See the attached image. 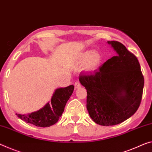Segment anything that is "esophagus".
Wrapping results in <instances>:
<instances>
[{
	"label": "esophagus",
	"instance_id": "34e87169",
	"mask_svg": "<svg viewBox=\"0 0 152 152\" xmlns=\"http://www.w3.org/2000/svg\"><path fill=\"white\" fill-rule=\"evenodd\" d=\"M74 86H75V88H79L81 87V85L79 82H76L75 84H74Z\"/></svg>",
	"mask_w": 152,
	"mask_h": 152
}]
</instances>
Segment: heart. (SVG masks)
Instances as JSON below:
<instances>
[{"label":"heart","mask_w":152,"mask_h":152,"mask_svg":"<svg viewBox=\"0 0 152 152\" xmlns=\"http://www.w3.org/2000/svg\"><path fill=\"white\" fill-rule=\"evenodd\" d=\"M103 61L102 55L98 51L87 50L80 53L74 60V64L80 67L83 66V69L87 72L97 70Z\"/></svg>","instance_id":"b5f03b06"}]
</instances>
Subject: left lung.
<instances>
[{"label": "left lung", "instance_id": "obj_1", "mask_svg": "<svg viewBox=\"0 0 152 152\" xmlns=\"http://www.w3.org/2000/svg\"><path fill=\"white\" fill-rule=\"evenodd\" d=\"M116 55L93 74H80L87 92L86 108L95 123L118 124L131 117L140 105L144 78L137 57L121 42L107 41Z\"/></svg>", "mask_w": 152, "mask_h": 152}]
</instances>
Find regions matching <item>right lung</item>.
<instances>
[{
	"instance_id": "right-lung-1",
	"label": "right lung",
	"mask_w": 152,
	"mask_h": 152,
	"mask_svg": "<svg viewBox=\"0 0 152 152\" xmlns=\"http://www.w3.org/2000/svg\"><path fill=\"white\" fill-rule=\"evenodd\" d=\"M74 85L58 88L53 94L50 102H48L39 110L28 114H16L18 118L27 123L37 126L49 127L58 121L64 111L67 101L72 95Z\"/></svg>"
}]
</instances>
